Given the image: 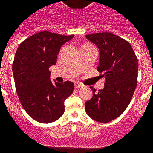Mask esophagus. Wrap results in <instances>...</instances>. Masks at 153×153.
Instances as JSON below:
<instances>
[{
    "label": "esophagus",
    "instance_id": "34e87169",
    "mask_svg": "<svg viewBox=\"0 0 153 153\" xmlns=\"http://www.w3.org/2000/svg\"><path fill=\"white\" fill-rule=\"evenodd\" d=\"M75 87L76 88H82V87H83V85L81 84V83H79V82H75Z\"/></svg>",
    "mask_w": 153,
    "mask_h": 153
}]
</instances>
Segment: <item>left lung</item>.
<instances>
[{
    "mask_svg": "<svg viewBox=\"0 0 153 153\" xmlns=\"http://www.w3.org/2000/svg\"><path fill=\"white\" fill-rule=\"evenodd\" d=\"M99 47L97 70L105 78L103 89L90 87L93 96L85 102V111L93 120L106 123L120 116L129 105L138 82V58L126 40L110 32L86 35Z\"/></svg>",
    "mask_w": 153,
    "mask_h": 153,
    "instance_id": "1",
    "label": "left lung"
}]
</instances>
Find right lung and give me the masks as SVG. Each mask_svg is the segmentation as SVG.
<instances>
[{
  "label": "right lung",
  "instance_id": "1",
  "mask_svg": "<svg viewBox=\"0 0 153 153\" xmlns=\"http://www.w3.org/2000/svg\"><path fill=\"white\" fill-rule=\"evenodd\" d=\"M71 35L43 30L26 38L15 53L12 71L16 91L21 105L38 123H51L64 114V101L72 94L70 81L53 84L49 68L56 65L61 46Z\"/></svg>",
  "mask_w": 153,
  "mask_h": 153
}]
</instances>
